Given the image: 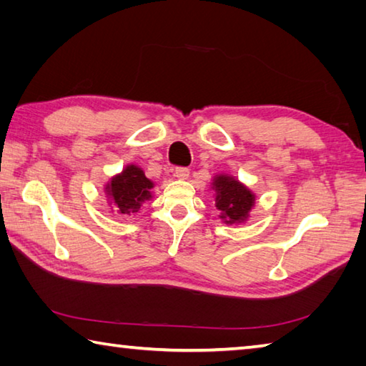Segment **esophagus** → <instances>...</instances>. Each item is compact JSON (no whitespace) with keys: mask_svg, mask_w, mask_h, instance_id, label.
I'll return each mask as SVG.
<instances>
[{"mask_svg":"<svg viewBox=\"0 0 366 366\" xmlns=\"http://www.w3.org/2000/svg\"><path fill=\"white\" fill-rule=\"evenodd\" d=\"M174 176L177 179H181V181H185V179H189V176H190V169L189 168H184V167H179L174 171Z\"/></svg>","mask_w":366,"mask_h":366,"instance_id":"34e87169","label":"esophagus"}]
</instances>
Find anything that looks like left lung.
Masks as SVG:
<instances>
[{"label": "left lung", "mask_w": 366, "mask_h": 366, "mask_svg": "<svg viewBox=\"0 0 366 366\" xmlns=\"http://www.w3.org/2000/svg\"><path fill=\"white\" fill-rule=\"evenodd\" d=\"M215 192V207L220 211V219L227 224L245 223L254 207V193L240 184L236 177L217 174L212 181Z\"/></svg>", "instance_id": "1"}]
</instances>
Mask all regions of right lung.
I'll return each instance as SVG.
<instances>
[{"label": "right lung", "mask_w": 366, "mask_h": 366, "mask_svg": "<svg viewBox=\"0 0 366 366\" xmlns=\"http://www.w3.org/2000/svg\"><path fill=\"white\" fill-rule=\"evenodd\" d=\"M154 182L144 176V171L137 165H127L121 174L112 177L105 185L107 198L113 204L116 214L134 215L144 201L152 198Z\"/></svg>", "instance_id": "add662e5"}]
</instances>
